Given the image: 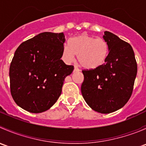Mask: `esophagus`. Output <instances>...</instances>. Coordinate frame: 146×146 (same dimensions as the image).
<instances>
[{"mask_svg": "<svg viewBox=\"0 0 146 146\" xmlns=\"http://www.w3.org/2000/svg\"><path fill=\"white\" fill-rule=\"evenodd\" d=\"M73 71H74V72H78V71H80V69L76 67V66H75V67H74V70H73Z\"/></svg>", "mask_w": 146, "mask_h": 146, "instance_id": "1", "label": "esophagus"}]
</instances>
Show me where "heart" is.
<instances>
[{
	"instance_id": "heart-1",
	"label": "heart",
	"mask_w": 146,
	"mask_h": 146,
	"mask_svg": "<svg viewBox=\"0 0 146 146\" xmlns=\"http://www.w3.org/2000/svg\"><path fill=\"white\" fill-rule=\"evenodd\" d=\"M78 55V60L86 69H96L105 63L109 55V46L102 38L87 34L71 38L63 49L62 58L70 64Z\"/></svg>"
}]
</instances>
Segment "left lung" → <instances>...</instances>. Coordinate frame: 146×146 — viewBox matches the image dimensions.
Wrapping results in <instances>:
<instances>
[{
	"mask_svg": "<svg viewBox=\"0 0 146 146\" xmlns=\"http://www.w3.org/2000/svg\"><path fill=\"white\" fill-rule=\"evenodd\" d=\"M103 38L109 46L105 63L96 69L83 70L81 92L90 108L109 114L123 107L131 96L137 63L131 46L111 32Z\"/></svg>",
	"mask_w": 146,
	"mask_h": 146,
	"instance_id": "obj_1",
	"label": "left lung"
}]
</instances>
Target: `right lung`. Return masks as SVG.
Here are the masks:
<instances>
[{"mask_svg":"<svg viewBox=\"0 0 146 146\" xmlns=\"http://www.w3.org/2000/svg\"><path fill=\"white\" fill-rule=\"evenodd\" d=\"M65 42L63 32H46L16 49L10 66V92L23 110L43 112L60 97L65 78L74 69L61 59Z\"/></svg>","mask_w":146,"mask_h":146,"instance_id":"right-lung-1","label":"right lung"}]
</instances>
